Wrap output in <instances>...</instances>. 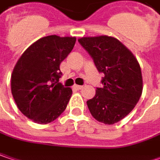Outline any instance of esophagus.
<instances>
[{
	"label": "esophagus",
	"mask_w": 160,
	"mask_h": 160,
	"mask_svg": "<svg viewBox=\"0 0 160 160\" xmlns=\"http://www.w3.org/2000/svg\"><path fill=\"white\" fill-rule=\"evenodd\" d=\"M74 88L77 89H83V86H80V85H75V86H74Z\"/></svg>",
	"instance_id": "obj_1"
}]
</instances>
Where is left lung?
I'll return each mask as SVG.
<instances>
[{
    "instance_id": "1",
    "label": "left lung",
    "mask_w": 160,
    "mask_h": 160,
    "mask_svg": "<svg viewBox=\"0 0 160 160\" xmlns=\"http://www.w3.org/2000/svg\"><path fill=\"white\" fill-rule=\"evenodd\" d=\"M104 74L102 88L87 101L91 115L104 124L121 120L135 108L142 94L143 81L138 62L125 45L106 35L78 40Z\"/></svg>"
}]
</instances>
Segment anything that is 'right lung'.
Masks as SVG:
<instances>
[{"label":"right lung","instance_id":"right-lung-1","mask_svg":"<svg viewBox=\"0 0 160 160\" xmlns=\"http://www.w3.org/2000/svg\"><path fill=\"white\" fill-rule=\"evenodd\" d=\"M75 42V37H43L32 44L15 65L12 94L21 112L36 123L52 122L67 107L72 90L59 82L60 65Z\"/></svg>","mask_w":160,"mask_h":160}]
</instances>
